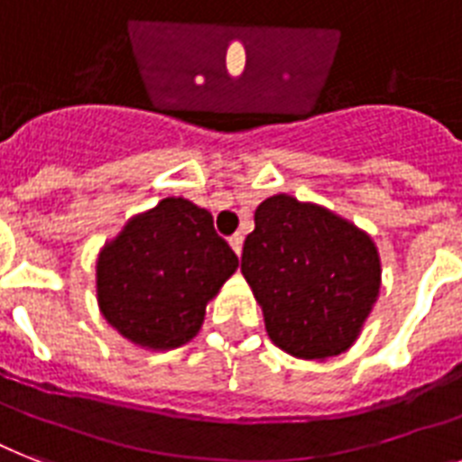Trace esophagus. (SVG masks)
<instances>
[{
	"label": "esophagus",
	"instance_id": "34e87169",
	"mask_svg": "<svg viewBox=\"0 0 462 462\" xmlns=\"http://www.w3.org/2000/svg\"><path fill=\"white\" fill-rule=\"evenodd\" d=\"M242 244H244V237H242V235H239V232H237V235H232V237H230V246H232V251L237 254V256H239V254H242Z\"/></svg>",
	"mask_w": 462,
	"mask_h": 462
}]
</instances>
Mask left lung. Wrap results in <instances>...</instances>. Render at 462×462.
<instances>
[{"label":"left lung","mask_w":462,"mask_h":462,"mask_svg":"<svg viewBox=\"0 0 462 462\" xmlns=\"http://www.w3.org/2000/svg\"><path fill=\"white\" fill-rule=\"evenodd\" d=\"M254 223L242 275L273 344L303 361L344 354L380 296V254L370 235L290 194L258 204Z\"/></svg>","instance_id":"obj_1"}]
</instances>
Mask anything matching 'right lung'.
Wrapping results in <instances>:
<instances>
[{
  "mask_svg": "<svg viewBox=\"0 0 462 462\" xmlns=\"http://www.w3.org/2000/svg\"><path fill=\"white\" fill-rule=\"evenodd\" d=\"M239 258L213 230V216L168 197L127 220L97 261L101 316L137 346L168 351L197 337L206 303Z\"/></svg>",
  "mask_w": 462,
  "mask_h": 462,
  "instance_id": "add662e5",
  "label": "right lung"
}]
</instances>
